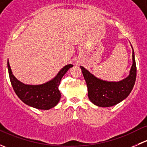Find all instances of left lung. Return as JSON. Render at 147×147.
Returning <instances> with one entry per match:
<instances>
[{"label":"left lung","instance_id":"8db88e82","mask_svg":"<svg viewBox=\"0 0 147 147\" xmlns=\"http://www.w3.org/2000/svg\"><path fill=\"white\" fill-rule=\"evenodd\" d=\"M80 68L87 83L89 99L94 105L100 107L115 106L125 100L134 87L137 76V67L133 48L132 65L129 75L118 82L103 80L94 76L84 67L80 66Z\"/></svg>","mask_w":147,"mask_h":147}]
</instances>
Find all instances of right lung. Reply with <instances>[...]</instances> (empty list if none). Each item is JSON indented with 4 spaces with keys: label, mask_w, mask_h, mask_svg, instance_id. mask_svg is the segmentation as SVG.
Here are the masks:
<instances>
[{
    "label": "right lung",
    "mask_w": 147,
    "mask_h": 147,
    "mask_svg": "<svg viewBox=\"0 0 147 147\" xmlns=\"http://www.w3.org/2000/svg\"><path fill=\"white\" fill-rule=\"evenodd\" d=\"M7 65L10 82L18 97L28 106L45 110L52 109L60 102V82L68 69L73 67L71 64L65 65L55 78L43 84H28L20 82L14 76L8 60Z\"/></svg>",
    "instance_id": "obj_1"
}]
</instances>
